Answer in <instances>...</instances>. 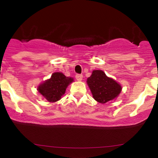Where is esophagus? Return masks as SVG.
I'll return each mask as SVG.
<instances>
[{"label":"esophagus","mask_w":158,"mask_h":158,"mask_svg":"<svg viewBox=\"0 0 158 158\" xmlns=\"http://www.w3.org/2000/svg\"><path fill=\"white\" fill-rule=\"evenodd\" d=\"M82 77H83V76L81 74H77L76 76V80L77 81H82Z\"/></svg>","instance_id":"obj_1"}]
</instances>
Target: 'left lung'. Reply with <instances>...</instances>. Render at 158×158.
Listing matches in <instances>:
<instances>
[{"label":"left lung","mask_w":158,"mask_h":158,"mask_svg":"<svg viewBox=\"0 0 158 158\" xmlns=\"http://www.w3.org/2000/svg\"><path fill=\"white\" fill-rule=\"evenodd\" d=\"M87 84L94 99L101 104L115 100L122 91V86L112 78H110L102 70H93Z\"/></svg>","instance_id":"left-lung-1"}]
</instances>
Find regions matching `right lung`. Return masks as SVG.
<instances>
[{
  "label": "right lung",
  "mask_w": 158,
  "mask_h": 158,
  "mask_svg": "<svg viewBox=\"0 0 158 158\" xmlns=\"http://www.w3.org/2000/svg\"><path fill=\"white\" fill-rule=\"evenodd\" d=\"M74 79L60 72L54 73L51 77L38 86L37 90L49 102H56L65 94L66 88Z\"/></svg>",
  "instance_id": "1"
}]
</instances>
